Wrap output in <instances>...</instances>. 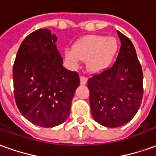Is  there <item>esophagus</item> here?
Wrapping results in <instances>:
<instances>
[{"label":"esophagus","mask_w":156,"mask_h":156,"mask_svg":"<svg viewBox=\"0 0 156 156\" xmlns=\"http://www.w3.org/2000/svg\"><path fill=\"white\" fill-rule=\"evenodd\" d=\"M87 82H88V78H85L83 76H81V77H80V83H81L82 85L86 84Z\"/></svg>","instance_id":"obj_1"}]
</instances>
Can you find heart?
I'll return each mask as SVG.
<instances>
[{
  "instance_id": "heart-1",
  "label": "heart",
  "mask_w": 156,
  "mask_h": 156,
  "mask_svg": "<svg viewBox=\"0 0 156 156\" xmlns=\"http://www.w3.org/2000/svg\"><path fill=\"white\" fill-rule=\"evenodd\" d=\"M119 49V41L114 37L87 35L75 41L72 50H65V59L73 67L86 61L89 73H99L111 66Z\"/></svg>"
}]
</instances>
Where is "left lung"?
<instances>
[{"mask_svg": "<svg viewBox=\"0 0 156 156\" xmlns=\"http://www.w3.org/2000/svg\"><path fill=\"white\" fill-rule=\"evenodd\" d=\"M121 47L112 68L88 80L92 116L103 126H123L134 118L143 97V72L129 39L117 31Z\"/></svg>", "mask_w": 156, "mask_h": 156, "instance_id": "8db88e82", "label": "left lung"}]
</instances>
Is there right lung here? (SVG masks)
Instances as JSON below:
<instances>
[{
  "instance_id": "add662e5",
  "label": "right lung",
  "mask_w": 156,
  "mask_h": 156,
  "mask_svg": "<svg viewBox=\"0 0 156 156\" xmlns=\"http://www.w3.org/2000/svg\"><path fill=\"white\" fill-rule=\"evenodd\" d=\"M57 41L48 29L32 32L22 42L13 66L17 108L27 120L44 128L66 121L80 84L78 73L62 66Z\"/></svg>"
}]
</instances>
